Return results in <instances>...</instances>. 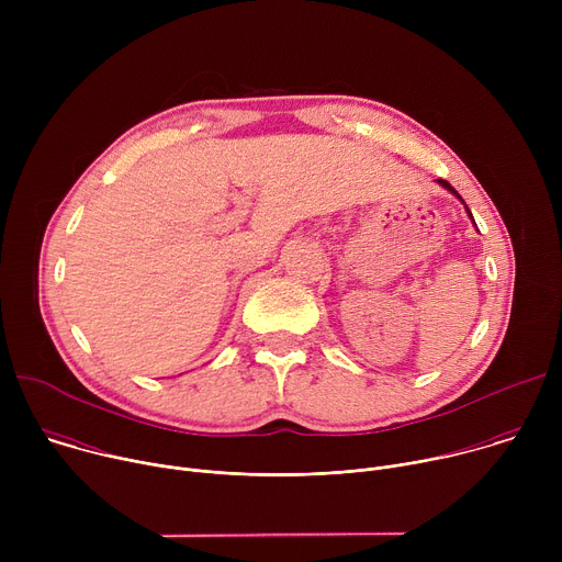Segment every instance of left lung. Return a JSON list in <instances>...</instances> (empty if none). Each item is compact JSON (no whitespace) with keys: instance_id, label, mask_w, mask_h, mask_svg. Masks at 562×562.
I'll return each instance as SVG.
<instances>
[{"instance_id":"obj_1","label":"left lung","mask_w":562,"mask_h":562,"mask_svg":"<svg viewBox=\"0 0 562 562\" xmlns=\"http://www.w3.org/2000/svg\"><path fill=\"white\" fill-rule=\"evenodd\" d=\"M438 184H440V187H442V189H447V191H449V193H453V195H456V198H458V200H460V202H462V204H464V200H462V198H460V193H458V191H456V189H453V187H451V184H449V182H447V180H438ZM464 211H467V213H469V217H471V222H473V226H475V220H473V215H471V211H469V206H467V204H464Z\"/></svg>"}]
</instances>
